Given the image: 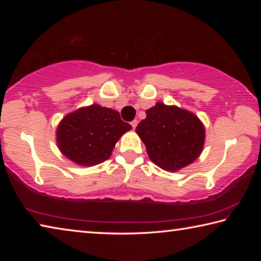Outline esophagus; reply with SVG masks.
Listing matches in <instances>:
<instances>
[{
    "label": "esophagus",
    "mask_w": 261,
    "mask_h": 261,
    "mask_svg": "<svg viewBox=\"0 0 261 261\" xmlns=\"http://www.w3.org/2000/svg\"><path fill=\"white\" fill-rule=\"evenodd\" d=\"M137 124H138V121H137V120H134V121H132V122H131V126H132V127H134V129H136V126H137Z\"/></svg>",
    "instance_id": "1"
}]
</instances>
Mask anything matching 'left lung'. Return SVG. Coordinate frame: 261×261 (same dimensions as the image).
<instances>
[{"instance_id":"obj_1","label":"left lung","mask_w":261,"mask_h":261,"mask_svg":"<svg viewBox=\"0 0 261 261\" xmlns=\"http://www.w3.org/2000/svg\"><path fill=\"white\" fill-rule=\"evenodd\" d=\"M148 158L166 171H177L196 160L205 144V126L196 114L156 102L136 127Z\"/></svg>"}]
</instances>
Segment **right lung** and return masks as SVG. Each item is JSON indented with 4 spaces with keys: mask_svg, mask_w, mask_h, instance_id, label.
Masks as SVG:
<instances>
[{
    "mask_svg": "<svg viewBox=\"0 0 261 261\" xmlns=\"http://www.w3.org/2000/svg\"><path fill=\"white\" fill-rule=\"evenodd\" d=\"M131 125L120 113L93 103L81 107L62 118L56 129L57 147L78 166L92 167L109 159L121 137Z\"/></svg>",
    "mask_w": 261,
    "mask_h": 261,
    "instance_id": "obj_1",
    "label": "right lung"
}]
</instances>
